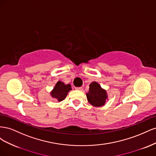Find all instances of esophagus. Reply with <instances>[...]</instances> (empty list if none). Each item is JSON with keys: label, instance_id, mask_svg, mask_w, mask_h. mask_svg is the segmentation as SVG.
<instances>
[{"label": "esophagus", "instance_id": "1", "mask_svg": "<svg viewBox=\"0 0 156 156\" xmlns=\"http://www.w3.org/2000/svg\"><path fill=\"white\" fill-rule=\"evenodd\" d=\"M83 87H75V90H80V91H82L83 90Z\"/></svg>", "mask_w": 156, "mask_h": 156}]
</instances>
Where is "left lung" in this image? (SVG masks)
<instances>
[{"instance_id": "8db88e82", "label": "left lung", "mask_w": 156, "mask_h": 156, "mask_svg": "<svg viewBox=\"0 0 156 156\" xmlns=\"http://www.w3.org/2000/svg\"><path fill=\"white\" fill-rule=\"evenodd\" d=\"M89 91L87 93L88 102L94 107H101L105 103L107 99V92L101 88L96 82H92L90 84Z\"/></svg>"}]
</instances>
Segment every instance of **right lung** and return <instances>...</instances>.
<instances>
[{
	"label": "right lung",
	"mask_w": 156,
	"mask_h": 156,
	"mask_svg": "<svg viewBox=\"0 0 156 156\" xmlns=\"http://www.w3.org/2000/svg\"><path fill=\"white\" fill-rule=\"evenodd\" d=\"M72 90V87L69 84H65L64 83L58 81L56 84L53 90L51 92V96L56 98L58 101H62L67 96V94L69 90Z\"/></svg>",
	"instance_id": "1"
}]
</instances>
